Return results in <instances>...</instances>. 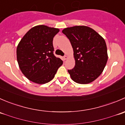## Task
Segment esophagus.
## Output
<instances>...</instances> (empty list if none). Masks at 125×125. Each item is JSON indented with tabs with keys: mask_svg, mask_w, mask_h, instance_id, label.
Segmentation results:
<instances>
[{
	"mask_svg": "<svg viewBox=\"0 0 125 125\" xmlns=\"http://www.w3.org/2000/svg\"><path fill=\"white\" fill-rule=\"evenodd\" d=\"M68 59L67 55H64V56H63V59H64V60H66V59Z\"/></svg>",
	"mask_w": 125,
	"mask_h": 125,
	"instance_id": "obj_1",
	"label": "esophagus"
}]
</instances>
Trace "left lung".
Here are the masks:
<instances>
[{
  "mask_svg": "<svg viewBox=\"0 0 125 125\" xmlns=\"http://www.w3.org/2000/svg\"><path fill=\"white\" fill-rule=\"evenodd\" d=\"M62 32L70 40L74 51L75 66L68 70L71 79L80 84L95 80L102 74L108 60L104 39L86 26L66 28Z\"/></svg>",
  "mask_w": 125,
  "mask_h": 125,
  "instance_id": "8db88e82",
  "label": "left lung"
}]
</instances>
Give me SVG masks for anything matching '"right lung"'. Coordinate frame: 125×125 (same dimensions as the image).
<instances>
[{"mask_svg": "<svg viewBox=\"0 0 125 125\" xmlns=\"http://www.w3.org/2000/svg\"><path fill=\"white\" fill-rule=\"evenodd\" d=\"M59 30L45 25L30 29L17 48L19 66L31 81L43 84L52 80L63 61L54 54L52 41Z\"/></svg>", "mask_w": 125, "mask_h": 125, "instance_id": "add662e5", "label": "right lung"}]
</instances>
